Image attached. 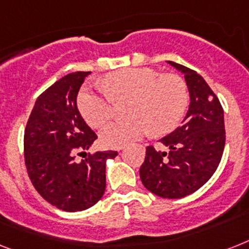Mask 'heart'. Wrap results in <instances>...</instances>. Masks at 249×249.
Returning a JSON list of instances; mask_svg holds the SVG:
<instances>
[{"mask_svg": "<svg viewBox=\"0 0 249 249\" xmlns=\"http://www.w3.org/2000/svg\"><path fill=\"white\" fill-rule=\"evenodd\" d=\"M102 87L83 90L78 108L92 128H101L114 116L115 102L129 100L128 120L115 121L101 131V142L110 148L131 144L152 130L170 133L183 120L189 104L187 84L180 76L162 74L151 68H130L107 74Z\"/></svg>", "mask_w": 249, "mask_h": 249, "instance_id": "obj_1", "label": "heart"}]
</instances>
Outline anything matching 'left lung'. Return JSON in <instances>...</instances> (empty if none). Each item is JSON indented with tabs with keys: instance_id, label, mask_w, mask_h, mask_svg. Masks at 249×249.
Masks as SVG:
<instances>
[{
	"instance_id": "left-lung-1",
	"label": "left lung",
	"mask_w": 249,
	"mask_h": 249,
	"mask_svg": "<svg viewBox=\"0 0 249 249\" xmlns=\"http://www.w3.org/2000/svg\"><path fill=\"white\" fill-rule=\"evenodd\" d=\"M167 62L184 74L191 105L183 125L160 139L167 152L147 147L139 175L153 195L173 199L195 193L213 175L225 147V125L223 106L205 79L187 66Z\"/></svg>"
}]
</instances>
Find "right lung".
Wrapping results in <instances>:
<instances>
[{
    "instance_id": "add662e5",
    "label": "right lung",
    "mask_w": 249,
    "mask_h": 249,
    "mask_svg": "<svg viewBox=\"0 0 249 249\" xmlns=\"http://www.w3.org/2000/svg\"><path fill=\"white\" fill-rule=\"evenodd\" d=\"M90 71L68 74L37 98L24 133V157L36 191L68 212L96 205L106 189V161L118 156L104 151L76 161L97 134L76 107V96Z\"/></svg>"
}]
</instances>
